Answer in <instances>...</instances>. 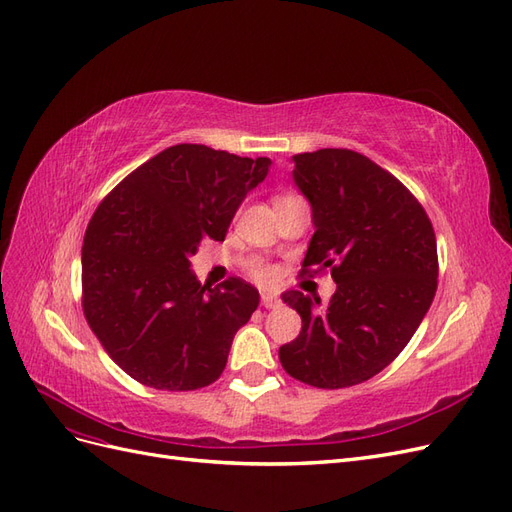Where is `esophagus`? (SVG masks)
Here are the masks:
<instances>
[{
  "label": "esophagus",
  "instance_id": "obj_1",
  "mask_svg": "<svg viewBox=\"0 0 512 512\" xmlns=\"http://www.w3.org/2000/svg\"><path fill=\"white\" fill-rule=\"evenodd\" d=\"M260 303H262V307H267V309H275V307H280V299H277L275 294H271V292H262Z\"/></svg>",
  "mask_w": 512,
  "mask_h": 512
}]
</instances>
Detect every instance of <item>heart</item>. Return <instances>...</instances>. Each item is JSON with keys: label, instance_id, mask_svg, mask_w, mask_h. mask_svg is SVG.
Here are the masks:
<instances>
[{"label": "heart", "instance_id": "b5f03b06", "mask_svg": "<svg viewBox=\"0 0 512 512\" xmlns=\"http://www.w3.org/2000/svg\"><path fill=\"white\" fill-rule=\"evenodd\" d=\"M252 275L258 282H273L277 277L275 269L269 265H262V262H252Z\"/></svg>", "mask_w": 512, "mask_h": 512}]
</instances>
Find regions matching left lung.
Here are the masks:
<instances>
[{
	"label": "left lung",
	"mask_w": 512,
	"mask_h": 512,
	"mask_svg": "<svg viewBox=\"0 0 512 512\" xmlns=\"http://www.w3.org/2000/svg\"><path fill=\"white\" fill-rule=\"evenodd\" d=\"M292 162L316 228L303 273L331 269L337 290L327 305L282 294L303 327L280 361L309 386L346 389L380 374L423 322L438 288L436 232L406 185L363 153L318 149Z\"/></svg>",
	"instance_id": "obj_1"
}]
</instances>
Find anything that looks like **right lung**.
Returning a JSON list of instances; mask_svg holds the SVG:
<instances>
[{
  "label": "right lung",
  "instance_id": "add662e5",
  "mask_svg": "<svg viewBox=\"0 0 512 512\" xmlns=\"http://www.w3.org/2000/svg\"><path fill=\"white\" fill-rule=\"evenodd\" d=\"M269 158L175 145L123 179L83 239V312L108 356L160 391H196L222 376L235 333L260 294L241 277L200 286L190 258L224 241Z\"/></svg>",
  "mask_w": 512,
  "mask_h": 512
}]
</instances>
